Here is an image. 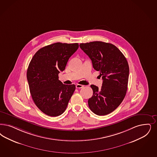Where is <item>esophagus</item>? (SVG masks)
I'll return each mask as SVG.
<instances>
[{"label":"esophagus","mask_w":157,"mask_h":157,"mask_svg":"<svg viewBox=\"0 0 157 157\" xmlns=\"http://www.w3.org/2000/svg\"><path fill=\"white\" fill-rule=\"evenodd\" d=\"M83 87V85H80V84H77L76 85V87L77 89H81V88H82Z\"/></svg>","instance_id":"1"}]
</instances>
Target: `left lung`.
<instances>
[{"label":"left lung","instance_id":"obj_1","mask_svg":"<svg viewBox=\"0 0 157 157\" xmlns=\"http://www.w3.org/2000/svg\"><path fill=\"white\" fill-rule=\"evenodd\" d=\"M79 46L103 79L101 89L94 85L90 86L93 94L88 100L89 107L96 115H107L114 111L125 97L129 74L128 61L111 43L95 41L81 43Z\"/></svg>","mask_w":157,"mask_h":157}]
</instances>
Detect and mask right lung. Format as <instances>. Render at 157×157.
Wrapping results in <instances>:
<instances>
[{
	"label": "right lung",
	"mask_w": 157,
	"mask_h": 157,
	"mask_svg": "<svg viewBox=\"0 0 157 157\" xmlns=\"http://www.w3.org/2000/svg\"><path fill=\"white\" fill-rule=\"evenodd\" d=\"M78 48L77 43H53L39 49L31 59L27 72L29 91L44 114L57 117L65 111L75 85L63 84L59 74Z\"/></svg>",
	"instance_id": "right-lung-1"
}]
</instances>
